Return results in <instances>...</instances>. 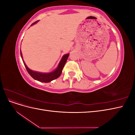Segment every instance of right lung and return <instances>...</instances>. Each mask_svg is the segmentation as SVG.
<instances>
[{
	"mask_svg": "<svg viewBox=\"0 0 135 135\" xmlns=\"http://www.w3.org/2000/svg\"><path fill=\"white\" fill-rule=\"evenodd\" d=\"M38 21H36V22H34V23H32L31 26L36 23ZM20 54H21V57L22 58V53H21V50H20ZM69 55V54L64 55L62 57V59H61V60L60 61L57 68L55 71H54L53 72H51V73H41L32 71V70H30V69H28L27 68L25 63L24 62L23 59H22V61H23V62L24 64V65H25V66L27 72L28 73V74L31 75V76L32 78H34V79L37 80L39 81H42V82L48 83V82H50V81H51L53 80H55L57 78H58L61 75L62 69L65 66V63H66V61L68 60Z\"/></svg>",
	"mask_w": 135,
	"mask_h": 135,
	"instance_id": "add662e5",
	"label": "right lung"
}]
</instances>
